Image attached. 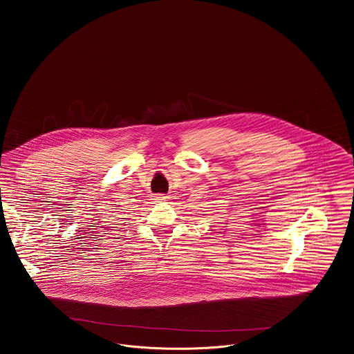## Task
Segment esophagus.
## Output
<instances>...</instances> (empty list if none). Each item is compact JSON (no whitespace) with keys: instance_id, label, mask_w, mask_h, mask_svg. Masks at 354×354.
Segmentation results:
<instances>
[{"instance_id":"esophagus-1","label":"esophagus","mask_w":354,"mask_h":354,"mask_svg":"<svg viewBox=\"0 0 354 354\" xmlns=\"http://www.w3.org/2000/svg\"><path fill=\"white\" fill-rule=\"evenodd\" d=\"M153 198H155V201H159V202H165V201L169 199V196H166V195H163V194H158V195H155Z\"/></svg>"}]
</instances>
